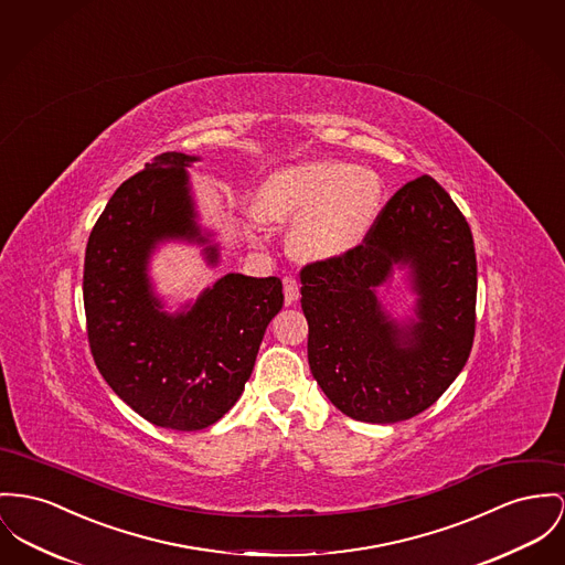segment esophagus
Listing matches in <instances>:
<instances>
[{"label":"esophagus","instance_id":"1","mask_svg":"<svg viewBox=\"0 0 565 565\" xmlns=\"http://www.w3.org/2000/svg\"><path fill=\"white\" fill-rule=\"evenodd\" d=\"M282 287H285V303H294V301L300 298V282L291 276H287L282 280Z\"/></svg>","mask_w":565,"mask_h":565}]
</instances>
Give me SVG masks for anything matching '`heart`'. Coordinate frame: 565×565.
Segmentation results:
<instances>
[{
	"mask_svg": "<svg viewBox=\"0 0 565 565\" xmlns=\"http://www.w3.org/2000/svg\"><path fill=\"white\" fill-rule=\"evenodd\" d=\"M383 182L373 169L339 160H312L267 175L257 194L265 221H296L289 244L303 262H340L375 231Z\"/></svg>",
	"mask_w": 565,
	"mask_h": 565,
	"instance_id": "1",
	"label": "heart"
}]
</instances>
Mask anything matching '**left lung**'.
<instances>
[{
	"label": "left lung",
	"mask_w": 565,
	"mask_h": 565,
	"mask_svg": "<svg viewBox=\"0 0 565 565\" xmlns=\"http://www.w3.org/2000/svg\"><path fill=\"white\" fill-rule=\"evenodd\" d=\"M408 269L415 315L398 322L377 298ZM308 364L342 414L394 424L428 409L462 371L476 334L473 235L430 175L398 190L353 255L301 269Z\"/></svg>",
	"instance_id": "left-lung-1"
}]
</instances>
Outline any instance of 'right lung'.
Listing matches in <instances>:
<instances>
[{
	"instance_id": "right-lung-1",
	"label": "right lung",
	"mask_w": 565,
	"mask_h": 565,
	"mask_svg": "<svg viewBox=\"0 0 565 565\" xmlns=\"http://www.w3.org/2000/svg\"><path fill=\"white\" fill-rule=\"evenodd\" d=\"M196 160L160 153L115 190L89 233L83 271L87 339L100 375L141 417L186 433L212 426L237 403L285 301L276 276L226 274L180 310H164L150 276L160 244H199L207 265L221 259L192 199L186 169Z\"/></svg>"
}]
</instances>
